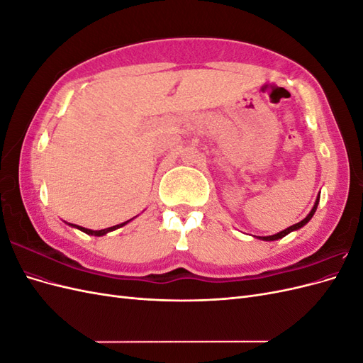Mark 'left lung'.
I'll list each match as a JSON object with an SVG mask.
<instances>
[{
	"instance_id": "8db88e82",
	"label": "left lung",
	"mask_w": 363,
	"mask_h": 363,
	"mask_svg": "<svg viewBox=\"0 0 363 363\" xmlns=\"http://www.w3.org/2000/svg\"><path fill=\"white\" fill-rule=\"evenodd\" d=\"M318 201H320V199L316 200V203H315V206H313V208L311 211V213L307 215L303 221H300V223H296V224H294V225H291V227H288L286 230H283V232H280V233H277V235H272V236H265V238H260L262 240H277V239H280V238H283V236H286V235H289L291 232H294V230H298V228H301L303 225H306L307 223L311 221V218L313 216V213H315V211H316V207H318Z\"/></svg>"
}]
</instances>
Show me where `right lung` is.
Instances as JSON below:
<instances>
[{"mask_svg": "<svg viewBox=\"0 0 363 363\" xmlns=\"http://www.w3.org/2000/svg\"><path fill=\"white\" fill-rule=\"evenodd\" d=\"M128 221H125V223H123V224H118V225H113V227H108V228H104V230H89V228H84V227H80V225H74V224H71V225H74V227H77L79 230H82V232H84V233H87V235H92V236H103V235H106V233H108V232H112V230H116V228H119V227H123V225H125Z\"/></svg>", "mask_w": 363, "mask_h": 363, "instance_id": "1", "label": "right lung"}]
</instances>
